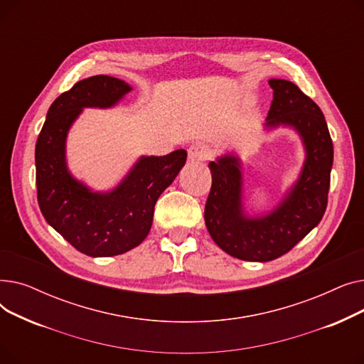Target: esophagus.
I'll return each instance as SVG.
<instances>
[{
  "label": "esophagus",
  "instance_id": "1",
  "mask_svg": "<svg viewBox=\"0 0 364 364\" xmlns=\"http://www.w3.org/2000/svg\"><path fill=\"white\" fill-rule=\"evenodd\" d=\"M213 151L206 144L203 143H193L188 147V159L192 162H199V161H206L208 158H211Z\"/></svg>",
  "mask_w": 364,
  "mask_h": 364
}]
</instances>
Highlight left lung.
Returning a JSON list of instances; mask_svg holds the SVG:
<instances>
[{"label":"left lung","instance_id":"obj_1","mask_svg":"<svg viewBox=\"0 0 364 364\" xmlns=\"http://www.w3.org/2000/svg\"><path fill=\"white\" fill-rule=\"evenodd\" d=\"M273 102L267 128L292 127L305 147L301 176L286 198L261 217L245 214L240 159L224 155L209 162L211 192L205 205L209 235L224 252L243 261H272L307 236L328 206L333 144L320 107L294 82L270 80Z\"/></svg>","mask_w":364,"mask_h":364}]
</instances>
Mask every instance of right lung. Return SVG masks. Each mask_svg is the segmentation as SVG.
I'll return each mask as SVG.
<instances>
[{
	"label": "right lung",
	"instance_id": "add662e5",
	"mask_svg": "<svg viewBox=\"0 0 364 364\" xmlns=\"http://www.w3.org/2000/svg\"><path fill=\"white\" fill-rule=\"evenodd\" d=\"M131 87L95 75L57 97L35 146L36 195L46 221L88 257H113L139 246L150 232L153 209L186 164L187 151L141 156L112 192L99 193L75 180L66 165V137L84 107H112Z\"/></svg>",
	"mask_w": 364,
	"mask_h": 364
}]
</instances>
